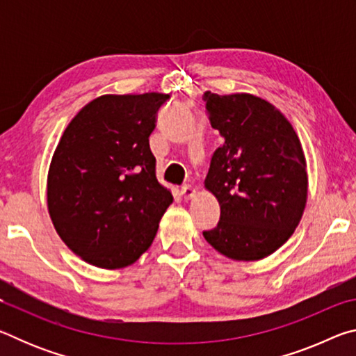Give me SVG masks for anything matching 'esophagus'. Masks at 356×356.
Wrapping results in <instances>:
<instances>
[{"mask_svg": "<svg viewBox=\"0 0 356 356\" xmlns=\"http://www.w3.org/2000/svg\"><path fill=\"white\" fill-rule=\"evenodd\" d=\"M180 195L184 196V200H191V197L196 195V190L193 188L191 185H185L182 186V190H180Z\"/></svg>", "mask_w": 356, "mask_h": 356, "instance_id": "esophagus-1", "label": "esophagus"}]
</instances>
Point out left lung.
Segmentation results:
<instances>
[{
    "instance_id": "obj_1",
    "label": "left lung",
    "mask_w": 356,
    "mask_h": 356,
    "mask_svg": "<svg viewBox=\"0 0 356 356\" xmlns=\"http://www.w3.org/2000/svg\"><path fill=\"white\" fill-rule=\"evenodd\" d=\"M204 100L210 124L225 141L204 180L220 204V221L202 236L232 261H261L287 242L303 216V147L289 119L268 100L209 91Z\"/></svg>"
}]
</instances>
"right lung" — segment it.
Instances as JSON below:
<instances>
[{
  "label": "right lung",
  "mask_w": 356,
  "mask_h": 356,
  "mask_svg": "<svg viewBox=\"0 0 356 356\" xmlns=\"http://www.w3.org/2000/svg\"><path fill=\"white\" fill-rule=\"evenodd\" d=\"M170 94H105L70 120L51 156L47 207L58 236L84 262L129 267L152 245L172 204L149 147Z\"/></svg>",
  "instance_id": "right-lung-1"
}]
</instances>
